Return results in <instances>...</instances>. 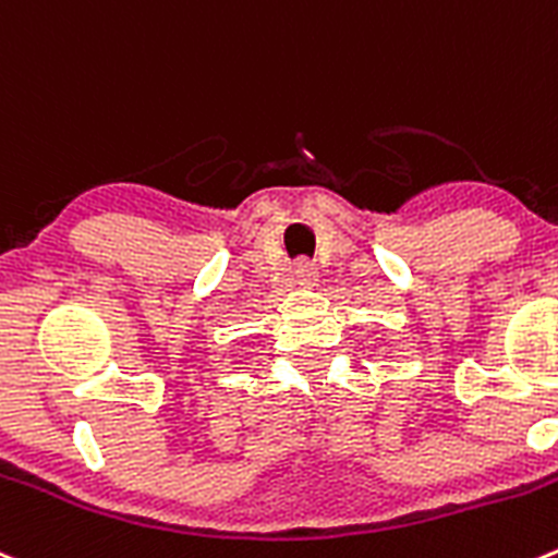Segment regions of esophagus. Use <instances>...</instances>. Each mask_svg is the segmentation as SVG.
<instances>
[{"mask_svg": "<svg viewBox=\"0 0 558 558\" xmlns=\"http://www.w3.org/2000/svg\"><path fill=\"white\" fill-rule=\"evenodd\" d=\"M291 275H294V280L300 286H311L313 280H316V264L307 262V258H300V262L291 267Z\"/></svg>", "mask_w": 558, "mask_h": 558, "instance_id": "esophagus-1", "label": "esophagus"}]
</instances>
